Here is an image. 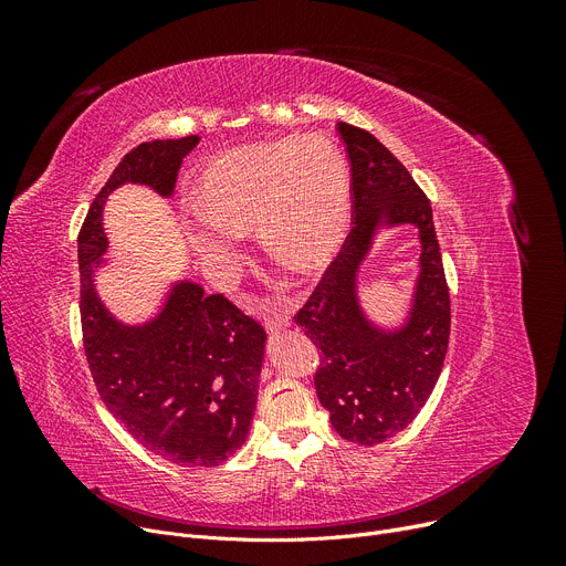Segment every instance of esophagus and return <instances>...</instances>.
Returning a JSON list of instances; mask_svg holds the SVG:
<instances>
[{"mask_svg":"<svg viewBox=\"0 0 566 566\" xmlns=\"http://www.w3.org/2000/svg\"><path fill=\"white\" fill-rule=\"evenodd\" d=\"M289 323H291L289 312H273V314H268V318H265V331L268 333H277V331L286 328Z\"/></svg>","mask_w":566,"mask_h":566,"instance_id":"1","label":"esophagus"}]
</instances>
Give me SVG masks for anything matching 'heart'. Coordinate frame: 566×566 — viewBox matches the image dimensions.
I'll use <instances>...</instances> for the list:
<instances>
[{
  "label": "heart",
  "mask_w": 566,
  "mask_h": 566,
  "mask_svg": "<svg viewBox=\"0 0 566 566\" xmlns=\"http://www.w3.org/2000/svg\"><path fill=\"white\" fill-rule=\"evenodd\" d=\"M197 203L190 243L222 284L241 268V231L256 229L275 261L314 273L339 252L350 227L346 163L323 135L222 154L206 167Z\"/></svg>",
  "instance_id": "obj_1"
}]
</instances>
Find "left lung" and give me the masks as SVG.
I'll use <instances>...</instances> for the list:
<instances>
[{"mask_svg":"<svg viewBox=\"0 0 566 566\" xmlns=\"http://www.w3.org/2000/svg\"><path fill=\"white\" fill-rule=\"evenodd\" d=\"M350 163V220L342 250L293 314L316 344L314 388L335 431L355 444H378L403 431L436 388L450 344V286L444 280L431 203L408 169L371 133L339 122ZM380 214L421 229L423 275L406 332L380 336L354 303V271Z\"/></svg>","mask_w":566,"mask_h":566,"instance_id":"left-lung-1","label":"left lung"}]
</instances>
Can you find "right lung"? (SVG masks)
<instances>
[{
	"label": "right lung",
	"instance_id": "obj_1",
	"mask_svg": "<svg viewBox=\"0 0 566 566\" xmlns=\"http://www.w3.org/2000/svg\"><path fill=\"white\" fill-rule=\"evenodd\" d=\"M197 135L135 146L96 195L77 235L82 344L96 390L146 450L186 468L227 461L248 438L263 360V325L224 293L178 284L154 323L118 325L96 298L94 261L105 252V197L122 184L169 195Z\"/></svg>",
	"mask_w": 566,
	"mask_h": 566
}]
</instances>
